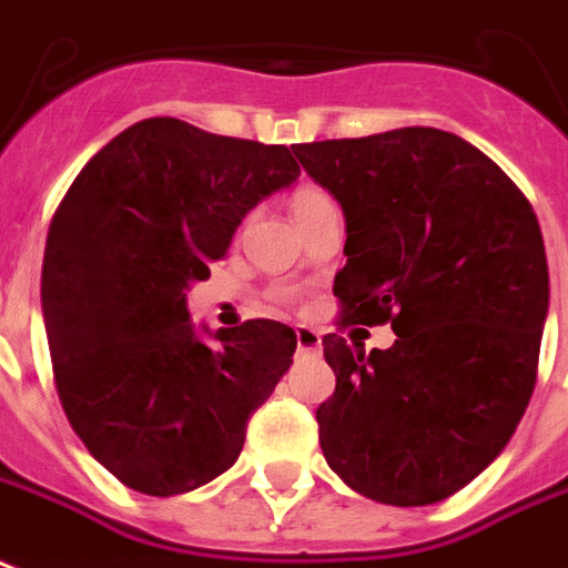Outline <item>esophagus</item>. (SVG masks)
<instances>
[{
    "mask_svg": "<svg viewBox=\"0 0 568 568\" xmlns=\"http://www.w3.org/2000/svg\"><path fill=\"white\" fill-rule=\"evenodd\" d=\"M294 339H297V352L303 354L322 352V333L313 331V327H297V331H294Z\"/></svg>",
    "mask_w": 568,
    "mask_h": 568,
    "instance_id": "obj_1",
    "label": "esophagus"
}]
</instances>
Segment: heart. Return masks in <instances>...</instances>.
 <instances>
[{
    "instance_id": "obj_1",
    "label": "heart",
    "mask_w": 568,
    "mask_h": 568,
    "mask_svg": "<svg viewBox=\"0 0 568 568\" xmlns=\"http://www.w3.org/2000/svg\"><path fill=\"white\" fill-rule=\"evenodd\" d=\"M327 205H333L331 193L322 187H313V184L297 187L292 193V211H294V220H297V223H303L306 216L318 214V211H324Z\"/></svg>"
}]
</instances>
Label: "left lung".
I'll list each match as a JSON object with an SVG mask.
<instances>
[{
    "instance_id": "left-lung-1",
    "label": "left lung",
    "mask_w": 568,
    "mask_h": 568,
    "mask_svg": "<svg viewBox=\"0 0 568 568\" xmlns=\"http://www.w3.org/2000/svg\"><path fill=\"white\" fill-rule=\"evenodd\" d=\"M345 211L339 331L389 324L387 352L322 339L327 465L389 506L456 495L509 444L539 372L548 262L534 207L456 133L399 128L292 145Z\"/></svg>"
}]
</instances>
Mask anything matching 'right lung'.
Listing matches in <instances>:
<instances>
[{
    "mask_svg": "<svg viewBox=\"0 0 568 568\" xmlns=\"http://www.w3.org/2000/svg\"><path fill=\"white\" fill-rule=\"evenodd\" d=\"M301 175L285 145L179 119L121 130L47 232L41 306L64 417L133 491L172 497L235 465L294 331L253 318L202 342L187 285L211 276L250 207Z\"/></svg>",
    "mask_w": 568,
    "mask_h": 568,
    "instance_id": "obj_1",
    "label": "right lung"
}]
</instances>
